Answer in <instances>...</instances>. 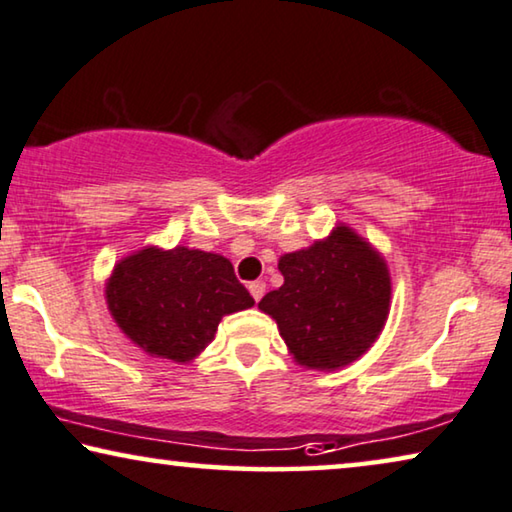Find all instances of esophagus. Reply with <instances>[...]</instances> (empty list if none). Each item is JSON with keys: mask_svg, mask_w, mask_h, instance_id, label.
Masks as SVG:
<instances>
[{"mask_svg": "<svg viewBox=\"0 0 512 512\" xmlns=\"http://www.w3.org/2000/svg\"><path fill=\"white\" fill-rule=\"evenodd\" d=\"M248 292L253 294V299L255 301H259L264 296V292H266V282L264 280H255V282H250L248 285Z\"/></svg>", "mask_w": 512, "mask_h": 512, "instance_id": "34e87169", "label": "esophagus"}]
</instances>
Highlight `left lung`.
<instances>
[{"mask_svg": "<svg viewBox=\"0 0 512 512\" xmlns=\"http://www.w3.org/2000/svg\"><path fill=\"white\" fill-rule=\"evenodd\" d=\"M278 269L285 282L259 310L276 319L296 363L335 370L368 352L391 308L388 266L368 241L338 225L324 241L282 255Z\"/></svg>", "mask_w": 512, "mask_h": 512, "instance_id": "1", "label": "left lung"}]
</instances>
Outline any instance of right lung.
<instances>
[{
    "instance_id": "obj_1",
    "label": "right lung",
    "mask_w": 512,
    "mask_h": 512,
    "mask_svg": "<svg viewBox=\"0 0 512 512\" xmlns=\"http://www.w3.org/2000/svg\"><path fill=\"white\" fill-rule=\"evenodd\" d=\"M114 322L149 356L188 363L220 319L253 308L230 259L204 250L147 246L114 266L105 285Z\"/></svg>"
}]
</instances>
